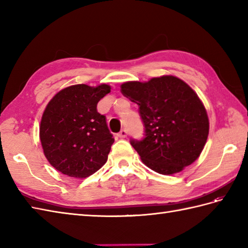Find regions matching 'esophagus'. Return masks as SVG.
<instances>
[{"label": "esophagus", "mask_w": 248, "mask_h": 248, "mask_svg": "<svg viewBox=\"0 0 248 248\" xmlns=\"http://www.w3.org/2000/svg\"><path fill=\"white\" fill-rule=\"evenodd\" d=\"M127 135H128V132H127V130L125 129H123L120 131V132L118 133V136L120 139H124V138H127Z\"/></svg>", "instance_id": "obj_1"}]
</instances>
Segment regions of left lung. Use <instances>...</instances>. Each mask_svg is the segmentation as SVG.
Wrapping results in <instances>:
<instances>
[{
    "mask_svg": "<svg viewBox=\"0 0 248 248\" xmlns=\"http://www.w3.org/2000/svg\"><path fill=\"white\" fill-rule=\"evenodd\" d=\"M121 93L140 105L143 140H131L141 162L161 175H173L196 161L207 143L209 118L191 86L175 76L121 84Z\"/></svg>",
    "mask_w": 248,
    "mask_h": 248,
    "instance_id": "1",
    "label": "left lung"
}]
</instances>
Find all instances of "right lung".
Masks as SVG:
<instances>
[{
  "label": "right lung",
  "instance_id": "add662e5",
  "mask_svg": "<svg viewBox=\"0 0 248 248\" xmlns=\"http://www.w3.org/2000/svg\"><path fill=\"white\" fill-rule=\"evenodd\" d=\"M110 88L108 84H77L61 89L46 104L39 139L45 156L56 170L83 179L107 163L114 139L97 104Z\"/></svg>",
  "mask_w": 248,
  "mask_h": 248
}]
</instances>
